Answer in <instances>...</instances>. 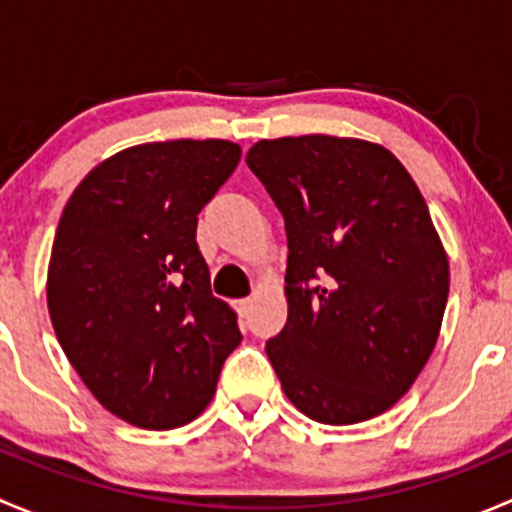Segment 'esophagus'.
Returning a JSON list of instances; mask_svg holds the SVG:
<instances>
[{
  "label": "esophagus",
  "mask_w": 512,
  "mask_h": 512,
  "mask_svg": "<svg viewBox=\"0 0 512 512\" xmlns=\"http://www.w3.org/2000/svg\"><path fill=\"white\" fill-rule=\"evenodd\" d=\"M235 309H237V314H240V317H247V314H250V309H252V299L250 297L237 299Z\"/></svg>",
  "instance_id": "1"
}]
</instances>
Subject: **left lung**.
I'll use <instances>...</instances> for the list:
<instances>
[{
	"instance_id": "obj_1",
	"label": "left lung",
	"mask_w": 512,
	"mask_h": 512,
	"mask_svg": "<svg viewBox=\"0 0 512 512\" xmlns=\"http://www.w3.org/2000/svg\"><path fill=\"white\" fill-rule=\"evenodd\" d=\"M287 230V324L267 342L287 399L329 426L384 414L436 347L448 257L409 170L337 136L247 151Z\"/></svg>"
}]
</instances>
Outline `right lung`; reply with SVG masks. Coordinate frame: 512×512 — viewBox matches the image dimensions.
Returning <instances> with one entry per match:
<instances>
[{"mask_svg":"<svg viewBox=\"0 0 512 512\" xmlns=\"http://www.w3.org/2000/svg\"><path fill=\"white\" fill-rule=\"evenodd\" d=\"M240 153L218 138L126 148L61 213L46 280L56 339L98 404L138 428L203 414L242 342L195 242L198 213Z\"/></svg>","mask_w":512,"mask_h":512,"instance_id":"obj_1","label":"right lung"}]
</instances>
